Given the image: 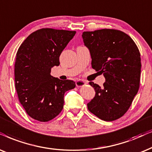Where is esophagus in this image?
Returning <instances> with one entry per match:
<instances>
[{
    "label": "esophagus",
    "instance_id": "obj_1",
    "mask_svg": "<svg viewBox=\"0 0 152 152\" xmlns=\"http://www.w3.org/2000/svg\"><path fill=\"white\" fill-rule=\"evenodd\" d=\"M75 84H76V86H77V87H80V86H84L86 83V82H84V81H83V80H79L76 81Z\"/></svg>",
    "mask_w": 152,
    "mask_h": 152
}]
</instances>
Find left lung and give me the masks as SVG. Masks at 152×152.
I'll return each mask as SVG.
<instances>
[{
	"label": "left lung",
	"mask_w": 152,
	"mask_h": 152,
	"mask_svg": "<svg viewBox=\"0 0 152 152\" xmlns=\"http://www.w3.org/2000/svg\"><path fill=\"white\" fill-rule=\"evenodd\" d=\"M82 37L89 50L92 68L105 78L102 87L89 82L96 94L87 103L88 110L104 121L119 119L129 110L139 89L138 48L131 37L114 29L84 31Z\"/></svg>",
	"instance_id": "obj_1"
}]
</instances>
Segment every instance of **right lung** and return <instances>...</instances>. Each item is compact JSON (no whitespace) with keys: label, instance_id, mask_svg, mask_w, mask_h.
I'll use <instances>...</instances> for the list:
<instances>
[{"label":"right lung","instance_id":"add662e5","mask_svg":"<svg viewBox=\"0 0 152 152\" xmlns=\"http://www.w3.org/2000/svg\"><path fill=\"white\" fill-rule=\"evenodd\" d=\"M76 31L42 28L29 35L17 51L15 87L19 101L31 118L48 121L61 112L64 94L75 87L72 80L51 75L59 56Z\"/></svg>","mask_w":152,"mask_h":152}]
</instances>
